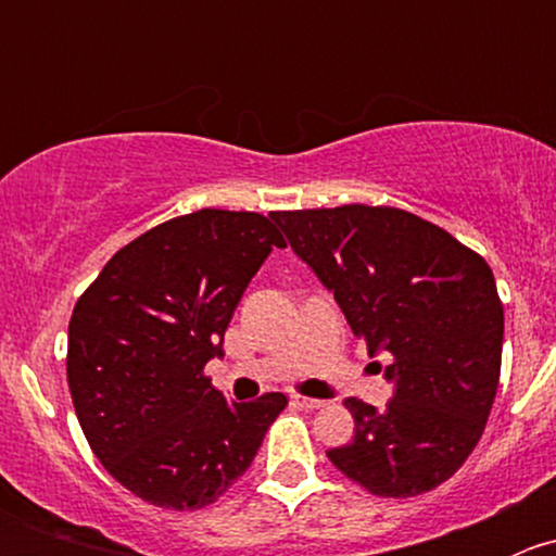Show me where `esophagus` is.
I'll return each instance as SVG.
<instances>
[{"mask_svg":"<svg viewBox=\"0 0 556 556\" xmlns=\"http://www.w3.org/2000/svg\"><path fill=\"white\" fill-rule=\"evenodd\" d=\"M293 403L301 408H319L325 406V401H319V397H306V395H293Z\"/></svg>","mask_w":556,"mask_h":556,"instance_id":"34e87169","label":"esophagus"}]
</instances>
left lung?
<instances>
[{
	"label": "left lung",
	"instance_id": "1",
	"mask_svg": "<svg viewBox=\"0 0 556 556\" xmlns=\"http://www.w3.org/2000/svg\"><path fill=\"white\" fill-rule=\"evenodd\" d=\"M271 220L368 355H392L387 408L350 397L355 439L328 459L379 497L439 486L479 444L495 403L503 304L492 268L444 228L392 206L271 212Z\"/></svg>",
	"mask_w": 556,
	"mask_h": 556
}]
</instances>
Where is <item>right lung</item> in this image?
<instances>
[{
    "mask_svg": "<svg viewBox=\"0 0 556 556\" xmlns=\"http://www.w3.org/2000/svg\"><path fill=\"white\" fill-rule=\"evenodd\" d=\"M282 233L257 212L199 210L117 250L70 319L66 379L99 463L161 508H204L250 468L288 397L228 403L204 377Z\"/></svg>",
    "mask_w": 556,
    "mask_h": 556,
    "instance_id": "1",
    "label": "right lung"
}]
</instances>
